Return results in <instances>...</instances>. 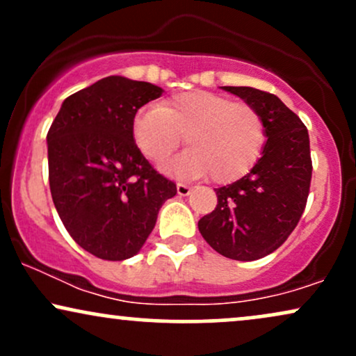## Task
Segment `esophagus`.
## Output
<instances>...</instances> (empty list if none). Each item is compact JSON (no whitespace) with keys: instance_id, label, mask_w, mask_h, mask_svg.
<instances>
[{"instance_id":"1","label":"esophagus","mask_w":356,"mask_h":356,"mask_svg":"<svg viewBox=\"0 0 356 356\" xmlns=\"http://www.w3.org/2000/svg\"><path fill=\"white\" fill-rule=\"evenodd\" d=\"M191 187L186 186V184H177V194L179 195H189L191 194Z\"/></svg>"}]
</instances>
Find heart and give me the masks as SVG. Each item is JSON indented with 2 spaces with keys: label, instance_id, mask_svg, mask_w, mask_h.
Segmentation results:
<instances>
[{
  "label": "heart",
  "instance_id": "heart-1",
  "mask_svg": "<svg viewBox=\"0 0 356 356\" xmlns=\"http://www.w3.org/2000/svg\"><path fill=\"white\" fill-rule=\"evenodd\" d=\"M132 136L138 150L157 165L169 161L186 137L191 149L167 172L184 179L212 174L219 184L244 177L266 142L264 122L252 105L206 90L177 93L161 107L138 110Z\"/></svg>",
  "mask_w": 356,
  "mask_h": 356
}]
</instances>
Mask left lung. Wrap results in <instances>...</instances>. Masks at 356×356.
<instances>
[{"instance_id": "obj_1", "label": "left lung", "mask_w": 356, "mask_h": 356, "mask_svg": "<svg viewBox=\"0 0 356 356\" xmlns=\"http://www.w3.org/2000/svg\"><path fill=\"white\" fill-rule=\"evenodd\" d=\"M220 88L259 112L266 144L251 172L216 189L218 206L197 226L219 254L254 261L276 251L303 214L313 170L309 136L300 117L273 93L252 87Z\"/></svg>"}]
</instances>
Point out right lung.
Instances as JSON below:
<instances>
[{"mask_svg":"<svg viewBox=\"0 0 356 356\" xmlns=\"http://www.w3.org/2000/svg\"><path fill=\"white\" fill-rule=\"evenodd\" d=\"M162 92L149 81L107 76L65 99L48 130L53 204L75 243L100 259L136 256L162 204L177 194L132 136L137 110Z\"/></svg>","mask_w":356,"mask_h":356,"instance_id":"add662e5","label":"right lung"}]
</instances>
